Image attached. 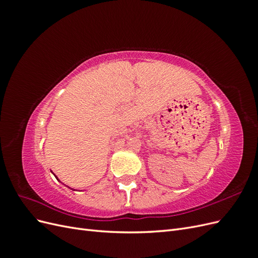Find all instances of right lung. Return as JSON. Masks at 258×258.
I'll return each mask as SVG.
<instances>
[{
  "mask_svg": "<svg viewBox=\"0 0 258 258\" xmlns=\"http://www.w3.org/2000/svg\"><path fill=\"white\" fill-rule=\"evenodd\" d=\"M53 175H54V174H53ZM54 176H56V175H54ZM56 178L58 179V177H57V176H56ZM58 181H59V179H58ZM69 188H70V187H69ZM71 189H72V188H71ZM74 190H75V189H74Z\"/></svg>",
  "mask_w": 258,
  "mask_h": 258,
  "instance_id": "right-lung-1",
  "label": "right lung"
}]
</instances>
